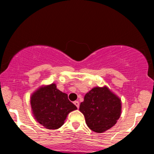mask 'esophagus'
<instances>
[{"label": "esophagus", "instance_id": "34e87169", "mask_svg": "<svg viewBox=\"0 0 154 154\" xmlns=\"http://www.w3.org/2000/svg\"><path fill=\"white\" fill-rule=\"evenodd\" d=\"M74 104H75L76 106L77 107V109H78L79 106V101H77V100H76V101L74 102Z\"/></svg>", "mask_w": 154, "mask_h": 154}]
</instances>
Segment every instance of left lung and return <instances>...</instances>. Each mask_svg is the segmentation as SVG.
Listing matches in <instances>:
<instances>
[{"label":"left lung","mask_w":154,"mask_h":154,"mask_svg":"<svg viewBox=\"0 0 154 154\" xmlns=\"http://www.w3.org/2000/svg\"><path fill=\"white\" fill-rule=\"evenodd\" d=\"M79 111L88 128L92 131L102 133L117 122L121 116L122 101L107 86L95 87L85 95Z\"/></svg>","instance_id":"left-lung-1"}]
</instances>
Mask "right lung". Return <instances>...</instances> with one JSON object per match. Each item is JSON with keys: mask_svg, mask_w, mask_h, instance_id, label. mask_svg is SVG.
<instances>
[{"mask_svg": "<svg viewBox=\"0 0 154 154\" xmlns=\"http://www.w3.org/2000/svg\"><path fill=\"white\" fill-rule=\"evenodd\" d=\"M30 105L35 119L49 130L61 128L67 115L77 109L55 83L40 86L32 93Z\"/></svg>", "mask_w": 154, "mask_h": 154, "instance_id": "obj_1", "label": "right lung"}]
</instances>
